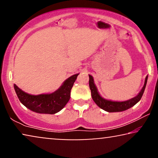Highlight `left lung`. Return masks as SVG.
Listing matches in <instances>:
<instances>
[{"label": "left lung", "mask_w": 158, "mask_h": 158, "mask_svg": "<svg viewBox=\"0 0 158 158\" xmlns=\"http://www.w3.org/2000/svg\"><path fill=\"white\" fill-rule=\"evenodd\" d=\"M148 77L147 76L145 77V81H144V84L142 87V90L138 94L137 96L134 97V98L129 99V100L125 101H112L109 100H106V99L102 98L98 94V89H97L96 85L94 83V77L91 75H89V86L90 91H91V96L94 102L96 103L97 106L104 110L108 112H119L126 111V110L130 109L135 106L136 103L139 102L140 99L142 98V95L144 94V89H145L147 81H148Z\"/></svg>", "instance_id": "left-lung-1"}]
</instances>
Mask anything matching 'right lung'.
Returning <instances> with one entry per match:
<instances>
[{"label":"right lung","mask_w":158,"mask_h":158,"mask_svg":"<svg viewBox=\"0 0 158 158\" xmlns=\"http://www.w3.org/2000/svg\"><path fill=\"white\" fill-rule=\"evenodd\" d=\"M78 74L68 77L59 89L52 94L31 95L21 90L14 84V89L23 105L38 114H54L64 107L70 98V91Z\"/></svg>","instance_id":"add662e5"}]
</instances>
